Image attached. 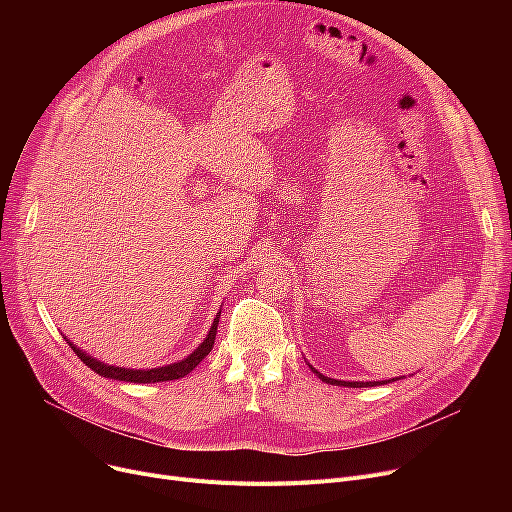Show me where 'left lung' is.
Returning a JSON list of instances; mask_svg holds the SVG:
<instances>
[{
	"mask_svg": "<svg viewBox=\"0 0 512 512\" xmlns=\"http://www.w3.org/2000/svg\"><path fill=\"white\" fill-rule=\"evenodd\" d=\"M311 367V371L317 375V378L321 380V382H326V384H332V386H346V388H369V386H384V384H390V382H396V380H400V378H392V380H384V382H342V380H334V378H328V375H324V373H319L313 365H309Z\"/></svg>",
	"mask_w": 512,
	"mask_h": 512,
	"instance_id": "8db88e82",
	"label": "left lung"
}]
</instances>
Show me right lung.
<instances>
[{"label": "right lung", "mask_w": 512, "mask_h": 512, "mask_svg": "<svg viewBox=\"0 0 512 512\" xmlns=\"http://www.w3.org/2000/svg\"><path fill=\"white\" fill-rule=\"evenodd\" d=\"M222 311L215 315L213 324L207 332V336L203 338V342L195 348V351L184 357L182 361L164 365V367H151V369H130V367H116L110 363H103L95 357H91L89 353H85L83 348H78L74 342H70L66 336V342L70 344L72 351L78 355V359L83 361L87 367H91L95 373L103 375V378H110V380H118V382H130V384H155V382H170V380H180L184 378L186 373H191L213 348V340H215V332H218V321H220Z\"/></svg>", "instance_id": "1"}]
</instances>
